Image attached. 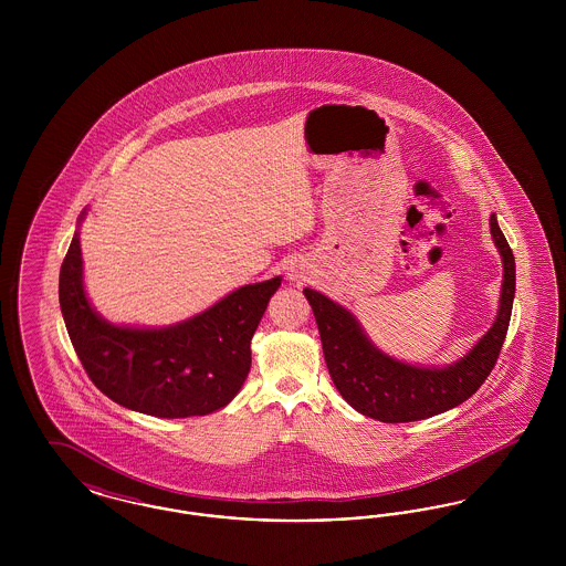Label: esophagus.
Segmentation results:
<instances>
[{
  "label": "esophagus",
  "instance_id": "34e87169",
  "mask_svg": "<svg viewBox=\"0 0 566 566\" xmlns=\"http://www.w3.org/2000/svg\"><path fill=\"white\" fill-rule=\"evenodd\" d=\"M295 277H301V275H293V280H295Z\"/></svg>",
  "mask_w": 566,
  "mask_h": 566
}]
</instances>
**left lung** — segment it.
<instances>
[{
	"instance_id": "8db88e82",
	"label": "left lung",
	"mask_w": 566,
	"mask_h": 566,
	"mask_svg": "<svg viewBox=\"0 0 566 566\" xmlns=\"http://www.w3.org/2000/svg\"><path fill=\"white\" fill-rule=\"evenodd\" d=\"M490 233L503 259L496 321L471 350L448 367H418L384 354L346 307L318 291H303L316 316L331 379L356 411L390 424L413 422L443 413L478 392L503 348L515 295V261L496 214H490Z\"/></svg>"
}]
</instances>
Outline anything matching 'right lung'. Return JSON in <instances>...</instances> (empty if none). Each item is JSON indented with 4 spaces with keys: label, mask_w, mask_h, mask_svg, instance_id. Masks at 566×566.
<instances>
[{
    "label": "right lung",
    "mask_w": 566,
    "mask_h": 566,
    "mask_svg": "<svg viewBox=\"0 0 566 566\" xmlns=\"http://www.w3.org/2000/svg\"><path fill=\"white\" fill-rule=\"evenodd\" d=\"M280 284V275L245 284L185 323L118 326L84 293L76 231L59 273V303L86 376L108 399L155 418H190L212 413L240 392L252 335Z\"/></svg>",
    "instance_id": "1"
}]
</instances>
